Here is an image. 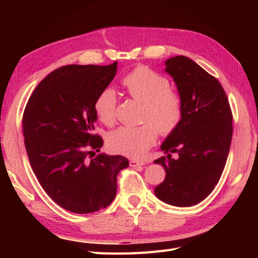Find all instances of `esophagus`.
Returning a JSON list of instances; mask_svg holds the SVG:
<instances>
[{"label": "esophagus", "mask_w": 258, "mask_h": 258, "mask_svg": "<svg viewBox=\"0 0 258 258\" xmlns=\"http://www.w3.org/2000/svg\"><path fill=\"white\" fill-rule=\"evenodd\" d=\"M144 162H141V161H136V160H131L130 161V165L136 167V166H143L144 165Z\"/></svg>", "instance_id": "esophagus-1"}]
</instances>
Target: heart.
Here are the masks:
<instances>
[{"mask_svg":"<svg viewBox=\"0 0 258 258\" xmlns=\"http://www.w3.org/2000/svg\"><path fill=\"white\" fill-rule=\"evenodd\" d=\"M127 94L143 103L140 126H122L108 135L107 145L113 152L132 158L143 157L155 144L158 132L171 135L182 122L184 102L179 92L171 87L166 76L149 68H138L123 79ZM94 109L98 119L112 126L116 122L117 96L111 87L97 95Z\"/></svg>","mask_w":258,"mask_h":258,"instance_id":"1","label":"heart"}]
</instances>
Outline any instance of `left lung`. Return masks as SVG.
I'll return each mask as SVG.
<instances>
[{
  "mask_svg": "<svg viewBox=\"0 0 258 258\" xmlns=\"http://www.w3.org/2000/svg\"><path fill=\"white\" fill-rule=\"evenodd\" d=\"M183 97L182 122L167 136L154 161L166 176L155 195L169 205L187 207L212 193L225 167L233 135V114L217 79L190 58L175 56L165 62ZM175 152L176 159H172Z\"/></svg>",
  "mask_w": 258,
  "mask_h": 258,
  "instance_id": "8db88e82",
  "label": "left lung"
}]
</instances>
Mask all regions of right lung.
<instances>
[{
  "mask_svg": "<svg viewBox=\"0 0 258 258\" xmlns=\"http://www.w3.org/2000/svg\"><path fill=\"white\" fill-rule=\"evenodd\" d=\"M117 62L67 65L48 74L27 101L23 135L31 167L51 199L67 211L89 214L108 206L117 174L128 166L122 155L98 154L94 102L116 74Z\"/></svg>",
  "mask_w": 258,
  "mask_h": 258,
  "instance_id": "1",
  "label": "right lung"
}]
</instances>
